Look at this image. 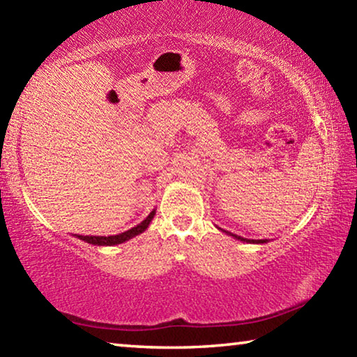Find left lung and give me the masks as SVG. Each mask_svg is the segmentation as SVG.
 I'll return each instance as SVG.
<instances>
[{"label": "left lung", "instance_id": "1", "mask_svg": "<svg viewBox=\"0 0 357 357\" xmlns=\"http://www.w3.org/2000/svg\"><path fill=\"white\" fill-rule=\"evenodd\" d=\"M219 229H222V228H219ZM222 231H223V233H227V234H229V236H233L234 239L243 241V243H250V244H266V243H269V239H245V238H243V236H238V234L228 233V231H225V229H222Z\"/></svg>", "mask_w": 357, "mask_h": 357}]
</instances>
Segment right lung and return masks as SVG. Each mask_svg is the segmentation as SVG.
Returning a JSON list of instances; mask_svg holds the SVG:
<instances>
[{
	"instance_id": "obj_1",
	"label": "right lung",
	"mask_w": 357,
	"mask_h": 357,
	"mask_svg": "<svg viewBox=\"0 0 357 357\" xmlns=\"http://www.w3.org/2000/svg\"><path fill=\"white\" fill-rule=\"evenodd\" d=\"M154 215H155V209L151 211L146 219H144L142 223H138L137 227L130 228L124 233L114 234V236H82V234H74V236L84 241V243L93 244V245H118V244H123V243H126V241H129L132 238L138 236L140 233H143L144 229L149 227V223L154 219Z\"/></svg>"
}]
</instances>
